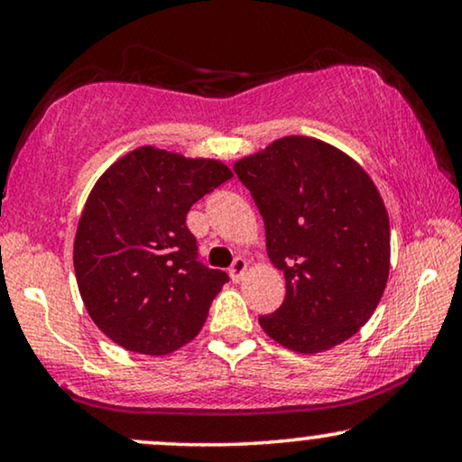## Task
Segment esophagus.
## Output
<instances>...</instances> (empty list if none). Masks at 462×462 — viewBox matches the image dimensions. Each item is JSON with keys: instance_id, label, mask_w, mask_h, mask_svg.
I'll return each instance as SVG.
<instances>
[{"instance_id": "obj_1", "label": "esophagus", "mask_w": 462, "mask_h": 462, "mask_svg": "<svg viewBox=\"0 0 462 462\" xmlns=\"http://www.w3.org/2000/svg\"><path fill=\"white\" fill-rule=\"evenodd\" d=\"M245 271H248V263H245V258H236L233 264L229 267V275L233 282H239L244 277Z\"/></svg>"}]
</instances>
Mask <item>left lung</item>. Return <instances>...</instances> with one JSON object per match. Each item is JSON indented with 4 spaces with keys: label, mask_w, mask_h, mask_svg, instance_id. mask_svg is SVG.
Here are the masks:
<instances>
[{
    "label": "left lung",
    "mask_w": 462,
    "mask_h": 462,
    "mask_svg": "<svg viewBox=\"0 0 462 462\" xmlns=\"http://www.w3.org/2000/svg\"><path fill=\"white\" fill-rule=\"evenodd\" d=\"M233 170L264 220L271 263L286 277L282 307L258 324L305 356L351 338L389 277V214L368 172L309 136H283Z\"/></svg>",
    "instance_id": "left-lung-1"
}]
</instances>
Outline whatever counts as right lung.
<instances>
[{
	"label": "right lung",
	"mask_w": 462,
	"mask_h": 462,
	"mask_svg": "<svg viewBox=\"0 0 462 462\" xmlns=\"http://www.w3.org/2000/svg\"><path fill=\"white\" fill-rule=\"evenodd\" d=\"M231 176L218 160L138 147L97 180L73 267L86 311L113 343L166 356L198 337L229 275L198 261L187 212Z\"/></svg>",
	"instance_id": "right-lung-1"
}]
</instances>
